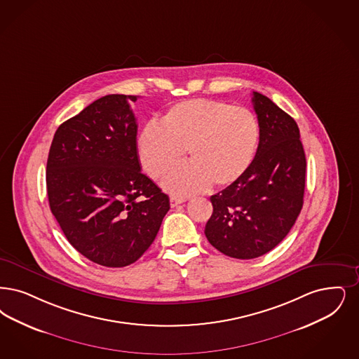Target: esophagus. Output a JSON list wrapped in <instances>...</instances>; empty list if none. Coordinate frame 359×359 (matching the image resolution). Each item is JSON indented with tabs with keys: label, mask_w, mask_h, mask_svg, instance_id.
Returning a JSON list of instances; mask_svg holds the SVG:
<instances>
[{
	"label": "esophagus",
	"mask_w": 359,
	"mask_h": 359,
	"mask_svg": "<svg viewBox=\"0 0 359 359\" xmlns=\"http://www.w3.org/2000/svg\"><path fill=\"white\" fill-rule=\"evenodd\" d=\"M184 199H182V198H176V196H171V199H170V203H171V207L175 208V207H177L179 204H182V203H184Z\"/></svg>",
	"instance_id": "34e87169"
}]
</instances>
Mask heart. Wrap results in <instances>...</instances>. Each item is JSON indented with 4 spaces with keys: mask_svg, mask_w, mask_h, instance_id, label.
I'll return each mask as SVG.
<instances>
[{
    "mask_svg": "<svg viewBox=\"0 0 359 359\" xmlns=\"http://www.w3.org/2000/svg\"><path fill=\"white\" fill-rule=\"evenodd\" d=\"M259 124L250 111L222 101H182L149 123L137 137V154L144 171L160 179L186 154L189 163L168 173L163 187L187 196L211 184L232 186L251 167L258 149Z\"/></svg>",
    "mask_w": 359,
    "mask_h": 359,
    "instance_id": "heart-1",
    "label": "heart"
}]
</instances>
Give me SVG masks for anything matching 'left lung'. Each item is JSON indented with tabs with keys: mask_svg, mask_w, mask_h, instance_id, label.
<instances>
[{
	"mask_svg": "<svg viewBox=\"0 0 359 359\" xmlns=\"http://www.w3.org/2000/svg\"><path fill=\"white\" fill-rule=\"evenodd\" d=\"M258 149L248 171L212 195L208 242L224 255L254 259L280 243L301 214L306 156L295 120L267 96L252 92Z\"/></svg>",
	"mask_w": 359,
	"mask_h": 359,
	"instance_id": "left-lung-1",
	"label": "left lung"
}]
</instances>
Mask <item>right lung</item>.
Wrapping results in <instances>:
<instances>
[{
	"mask_svg": "<svg viewBox=\"0 0 359 359\" xmlns=\"http://www.w3.org/2000/svg\"><path fill=\"white\" fill-rule=\"evenodd\" d=\"M107 95L58 127L46 163L52 214L86 259L124 267L155 241L170 198L142 173L129 101Z\"/></svg>",
	"mask_w": 359,
	"mask_h": 359,
	"instance_id": "obj_1",
	"label": "right lung"
}]
</instances>
